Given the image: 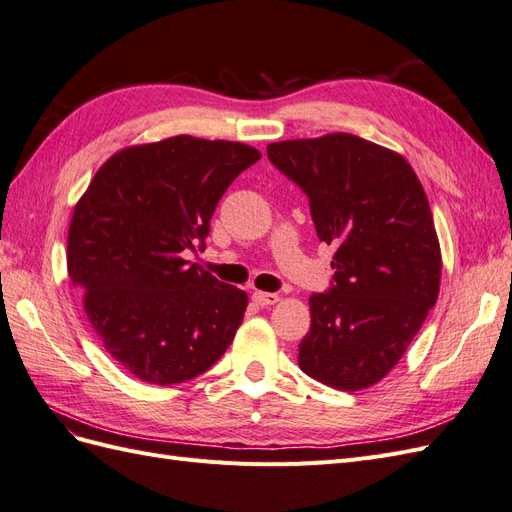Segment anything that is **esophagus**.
I'll list each match as a JSON object with an SVG mask.
<instances>
[{
	"label": "esophagus",
	"mask_w": 512,
	"mask_h": 512,
	"mask_svg": "<svg viewBox=\"0 0 512 512\" xmlns=\"http://www.w3.org/2000/svg\"><path fill=\"white\" fill-rule=\"evenodd\" d=\"M252 299H254V303H256V305H260V307H269V305H275L277 301H280V294H275V292H260V290H256V292L252 294Z\"/></svg>",
	"instance_id": "34e87169"
}]
</instances>
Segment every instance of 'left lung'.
I'll return each instance as SVG.
<instances>
[{
    "label": "left lung",
    "instance_id": "left-lung-1",
    "mask_svg": "<svg viewBox=\"0 0 512 512\" xmlns=\"http://www.w3.org/2000/svg\"><path fill=\"white\" fill-rule=\"evenodd\" d=\"M267 156L335 247L329 288L309 297L299 365L333 389H365L397 365L438 301L442 258L423 185L397 153L344 132L273 143Z\"/></svg>",
    "mask_w": 512,
    "mask_h": 512
}]
</instances>
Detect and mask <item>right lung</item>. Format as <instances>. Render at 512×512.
Listing matches in <instances>:
<instances>
[{
    "label": "right lung",
    "instance_id": "obj_1",
    "mask_svg": "<svg viewBox=\"0 0 512 512\" xmlns=\"http://www.w3.org/2000/svg\"><path fill=\"white\" fill-rule=\"evenodd\" d=\"M260 151L173 136L128 147L74 207L68 275L106 352L134 378L168 386L207 371L230 346L247 294L190 265L220 198Z\"/></svg>",
    "mask_w": 512,
    "mask_h": 512
}]
</instances>
